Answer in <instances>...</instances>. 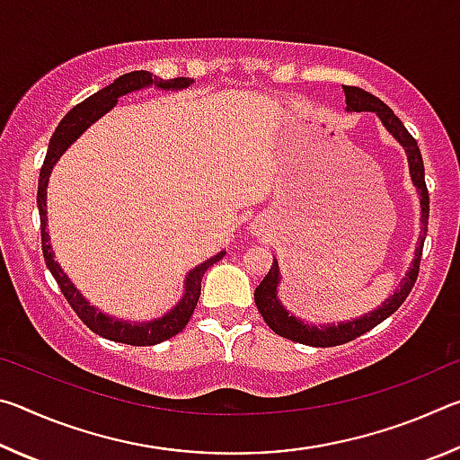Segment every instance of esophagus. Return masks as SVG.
Here are the masks:
<instances>
[{
  "mask_svg": "<svg viewBox=\"0 0 460 460\" xmlns=\"http://www.w3.org/2000/svg\"><path fill=\"white\" fill-rule=\"evenodd\" d=\"M253 235H260V229H258V227H255V231H253Z\"/></svg>",
  "mask_w": 460,
  "mask_h": 460,
  "instance_id": "1",
  "label": "esophagus"
}]
</instances>
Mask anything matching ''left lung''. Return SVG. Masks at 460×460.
Here are the masks:
<instances>
[{"instance_id": "1", "label": "left lung", "mask_w": 460, "mask_h": 460, "mask_svg": "<svg viewBox=\"0 0 460 460\" xmlns=\"http://www.w3.org/2000/svg\"><path fill=\"white\" fill-rule=\"evenodd\" d=\"M342 91H345V97H347L345 99L347 111H373L381 119V123H384L389 134L398 139V142L403 146V150H406L411 182H414V186L420 192V207H422V219L420 221H422V231H420L414 261H411L406 278L400 282L398 290L389 296L379 308L373 310V313L363 314L361 318H353V321L349 323L313 326V324L302 323L300 318H296L294 314L288 313L278 298V284L282 278H279L278 260H274L268 276L261 279V284L258 288H255V306H258L263 321L268 323L270 329L276 334H279V337L302 342V345H310V347H337V345H342V342L353 341L367 331H371L373 326L384 323L387 316H392L395 310L402 306V302L408 298V294L416 284V278L420 271V260H422V247H424V239L428 231V213H430V199H428V189L424 181V162H422V154H420L416 139L410 136V131L400 121L398 115H395L392 109H389L384 101L377 99L376 95H371V93L363 91L359 87H349V84H342Z\"/></svg>"}]
</instances>
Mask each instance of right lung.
Returning <instances> with one entry per match:
<instances>
[{"mask_svg": "<svg viewBox=\"0 0 460 460\" xmlns=\"http://www.w3.org/2000/svg\"><path fill=\"white\" fill-rule=\"evenodd\" d=\"M158 87L164 91H178V89H186L192 84V79H186V76H178V79H158L152 73L147 71H134L128 75H121L119 79H115L111 84H107L105 89L97 91L95 95H91L73 107L68 111L62 121L58 123V128L54 129V134L50 137L49 144V152H46L44 164L40 168V181H38V211H40V231H42V255L46 266H49L50 274L57 279V284L60 286V292L65 294V298L68 305L73 306L76 316L89 326L93 332H97L99 337H105L109 341L115 342H126V345H136V347H147V345H158L162 341L172 339L174 334L181 332L186 324H189L190 316L197 308L199 296H200V282L205 271L213 266V263L219 261L225 252L213 255L207 261H202L200 266L189 271V276L184 279V294L182 300L178 305L166 313L162 318H154V321L147 323H128V321H119V318L107 316L97 310L95 306H91L87 300L83 298V294L76 290L75 284L68 279V276L62 271L58 266V261L54 260V252L50 245V235L46 231V186H49V178L54 164H57L58 158L68 146H71L76 137H79L84 129H87L91 123H95L101 115H105L109 109H113L118 99L121 95H128L131 91H139L146 87Z\"/></svg>", "mask_w": 460, "mask_h": 460, "instance_id": "obj_1", "label": "right lung"}]
</instances>
